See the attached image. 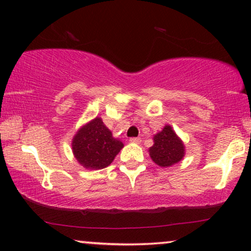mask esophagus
I'll use <instances>...</instances> for the list:
<instances>
[{"instance_id":"1","label":"esophagus","mask_w":251,"mask_h":251,"mask_svg":"<svg viewBox=\"0 0 251 251\" xmlns=\"http://www.w3.org/2000/svg\"><path fill=\"white\" fill-rule=\"evenodd\" d=\"M129 142L132 143V144H140V142H142V139L138 138V137H135V138H130Z\"/></svg>"}]
</instances>
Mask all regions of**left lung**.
I'll use <instances>...</instances> for the list:
<instances>
[{
	"mask_svg": "<svg viewBox=\"0 0 251 251\" xmlns=\"http://www.w3.org/2000/svg\"><path fill=\"white\" fill-rule=\"evenodd\" d=\"M153 142L149 153L151 159L157 166L168 168L184 159L185 145L171 126L166 125L161 131L155 133Z\"/></svg>",
	"mask_w": 251,
	"mask_h": 251,
	"instance_id": "1",
	"label": "left lung"
}]
</instances>
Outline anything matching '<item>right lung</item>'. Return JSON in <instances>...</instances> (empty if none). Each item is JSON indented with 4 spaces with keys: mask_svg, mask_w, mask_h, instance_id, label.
I'll list each match as a JSON object with an SVG mask.
<instances>
[{
    "mask_svg": "<svg viewBox=\"0 0 251 251\" xmlns=\"http://www.w3.org/2000/svg\"><path fill=\"white\" fill-rule=\"evenodd\" d=\"M123 143L114 138L101 118H95L77 130L72 139L74 157L85 169L99 170L113 162Z\"/></svg>",
    "mask_w": 251,
    "mask_h": 251,
    "instance_id": "1",
    "label": "right lung"
}]
</instances>
